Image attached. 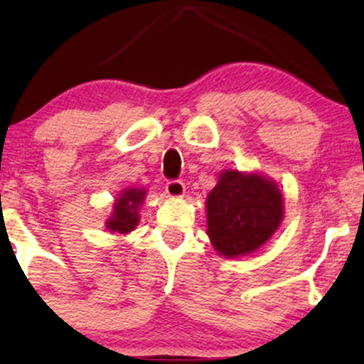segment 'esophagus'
<instances>
[{
    "label": "esophagus",
    "mask_w": 364,
    "mask_h": 364,
    "mask_svg": "<svg viewBox=\"0 0 364 364\" xmlns=\"http://www.w3.org/2000/svg\"><path fill=\"white\" fill-rule=\"evenodd\" d=\"M166 192L168 193V197H182L186 193V183L182 181H168L166 186Z\"/></svg>",
    "instance_id": "34e87169"
}]
</instances>
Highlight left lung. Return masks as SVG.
Here are the masks:
<instances>
[{"mask_svg":"<svg viewBox=\"0 0 364 364\" xmlns=\"http://www.w3.org/2000/svg\"><path fill=\"white\" fill-rule=\"evenodd\" d=\"M205 203L207 235L228 258L258 250L283 220L280 188L260 173L223 171Z\"/></svg>","mask_w":364,"mask_h":364,"instance_id":"left-lung-1","label":"left lung"}]
</instances>
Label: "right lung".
I'll return each mask as SVG.
<instances>
[{
	"label": "right lung",
	"mask_w": 364,
	"mask_h": 364,
	"mask_svg": "<svg viewBox=\"0 0 364 364\" xmlns=\"http://www.w3.org/2000/svg\"><path fill=\"white\" fill-rule=\"evenodd\" d=\"M146 191L144 188H126L119 193L112 207V215L106 222V228L117 233H129L139 223V207L144 203Z\"/></svg>",
	"instance_id": "right-lung-1"
}]
</instances>
